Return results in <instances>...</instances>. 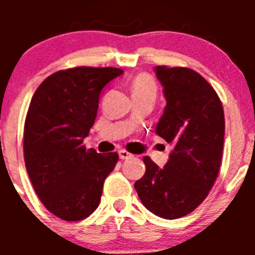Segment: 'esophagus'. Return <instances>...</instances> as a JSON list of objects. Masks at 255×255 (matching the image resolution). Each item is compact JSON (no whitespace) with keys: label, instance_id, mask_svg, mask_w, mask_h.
<instances>
[{"label":"esophagus","instance_id":"obj_1","mask_svg":"<svg viewBox=\"0 0 255 255\" xmlns=\"http://www.w3.org/2000/svg\"><path fill=\"white\" fill-rule=\"evenodd\" d=\"M119 157H120L121 159H129V158H131L132 154L131 153L128 152V150L121 149V150H119Z\"/></svg>","mask_w":255,"mask_h":255}]
</instances>
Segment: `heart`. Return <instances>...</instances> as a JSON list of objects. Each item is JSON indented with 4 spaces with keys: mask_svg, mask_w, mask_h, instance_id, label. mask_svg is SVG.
I'll return each mask as SVG.
<instances>
[{
    "mask_svg": "<svg viewBox=\"0 0 255 255\" xmlns=\"http://www.w3.org/2000/svg\"><path fill=\"white\" fill-rule=\"evenodd\" d=\"M132 96H140V94H154L157 92V85L149 74H138L131 82Z\"/></svg>",
    "mask_w": 255,
    "mask_h": 255,
    "instance_id": "1",
    "label": "heart"
}]
</instances>
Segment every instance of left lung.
<instances>
[{
	"label": "left lung",
	"mask_w": 255,
	"mask_h": 255,
	"mask_svg": "<svg viewBox=\"0 0 255 255\" xmlns=\"http://www.w3.org/2000/svg\"><path fill=\"white\" fill-rule=\"evenodd\" d=\"M154 71L167 102L155 132L173 149L163 168L144 157L145 173L134 188L153 215L175 220L194 211L217 179L225 115L216 91L197 71L168 66Z\"/></svg>",
	"instance_id": "1"
}]
</instances>
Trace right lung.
Returning <instances> with one entry per match:
<instances>
[{"mask_svg": "<svg viewBox=\"0 0 255 255\" xmlns=\"http://www.w3.org/2000/svg\"><path fill=\"white\" fill-rule=\"evenodd\" d=\"M124 71L74 67L52 74L31 98L24 126V159L35 193L51 213L65 221L92 215L103 182L119 159L83 145L93 126L103 88Z\"/></svg>", "mask_w": 255, "mask_h": 255, "instance_id": "1", "label": "right lung"}]
</instances>
